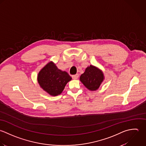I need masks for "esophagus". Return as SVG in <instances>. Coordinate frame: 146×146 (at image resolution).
Segmentation results:
<instances>
[{
  "label": "esophagus",
  "instance_id": "1",
  "mask_svg": "<svg viewBox=\"0 0 146 146\" xmlns=\"http://www.w3.org/2000/svg\"><path fill=\"white\" fill-rule=\"evenodd\" d=\"M72 77V78H73V79L76 80V79H77V78H78L79 76H78V74H75V75H73Z\"/></svg>",
  "mask_w": 146,
  "mask_h": 146
}]
</instances>
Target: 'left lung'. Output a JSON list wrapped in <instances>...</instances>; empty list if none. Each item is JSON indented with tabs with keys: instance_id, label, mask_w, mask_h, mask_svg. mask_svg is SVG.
I'll use <instances>...</instances> for the list:
<instances>
[{
	"instance_id": "1",
	"label": "left lung",
	"mask_w": 146,
	"mask_h": 146,
	"mask_svg": "<svg viewBox=\"0 0 146 146\" xmlns=\"http://www.w3.org/2000/svg\"><path fill=\"white\" fill-rule=\"evenodd\" d=\"M104 79L103 72L95 66L90 65L80 76V80L84 86L90 91H96Z\"/></svg>"
}]
</instances>
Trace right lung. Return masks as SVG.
Instances as JSON below:
<instances>
[{
  "label": "right lung",
  "mask_w": 146,
  "mask_h": 146,
  "mask_svg": "<svg viewBox=\"0 0 146 146\" xmlns=\"http://www.w3.org/2000/svg\"><path fill=\"white\" fill-rule=\"evenodd\" d=\"M37 80L43 90L51 96H57L62 92L66 84L72 80V77L50 61L40 70Z\"/></svg>",
  "instance_id": "right-lung-1"
}]
</instances>
